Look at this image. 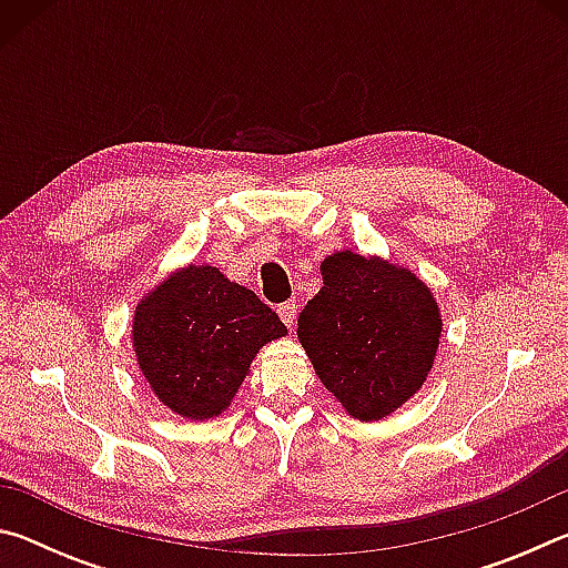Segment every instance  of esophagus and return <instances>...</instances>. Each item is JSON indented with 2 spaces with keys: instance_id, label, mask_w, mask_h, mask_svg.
I'll return each mask as SVG.
<instances>
[{
  "instance_id": "34e87169",
  "label": "esophagus",
  "mask_w": 568,
  "mask_h": 568,
  "mask_svg": "<svg viewBox=\"0 0 568 568\" xmlns=\"http://www.w3.org/2000/svg\"><path fill=\"white\" fill-rule=\"evenodd\" d=\"M277 315H281V321L287 325V328H293V325H295V315H297L295 301H285L283 305H277Z\"/></svg>"
}]
</instances>
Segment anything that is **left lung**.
<instances>
[{
  "mask_svg": "<svg viewBox=\"0 0 568 568\" xmlns=\"http://www.w3.org/2000/svg\"><path fill=\"white\" fill-rule=\"evenodd\" d=\"M323 287L297 318L315 373L358 420L400 408L434 368L440 315L410 271L351 250L321 265Z\"/></svg>",
  "mask_w": 568,
  "mask_h": 568,
  "instance_id": "8db88e82",
  "label": "left lung"
}]
</instances>
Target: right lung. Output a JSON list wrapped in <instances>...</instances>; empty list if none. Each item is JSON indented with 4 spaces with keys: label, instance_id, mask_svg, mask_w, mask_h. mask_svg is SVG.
Here are the masks:
<instances>
[{
    "label": "right lung",
    "instance_id": "1",
    "mask_svg": "<svg viewBox=\"0 0 568 568\" xmlns=\"http://www.w3.org/2000/svg\"><path fill=\"white\" fill-rule=\"evenodd\" d=\"M287 328L273 307L210 265H187L134 311L132 341L155 396L180 416L223 413L255 353Z\"/></svg>",
    "mask_w": 568,
    "mask_h": 568
}]
</instances>
